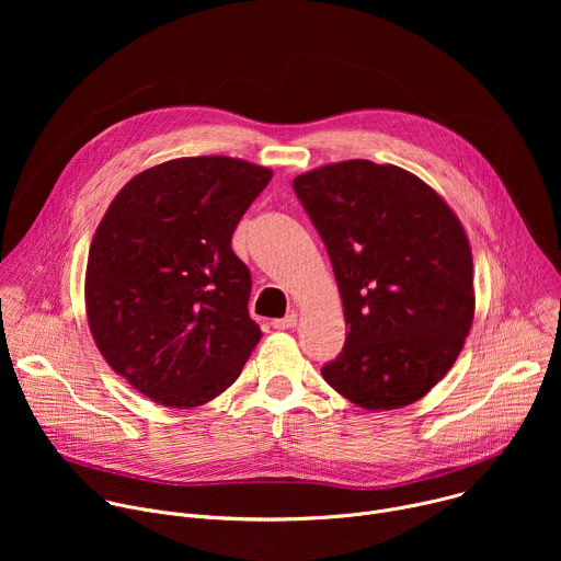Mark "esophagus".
<instances>
[{
	"label": "esophagus",
	"mask_w": 561,
	"mask_h": 561,
	"mask_svg": "<svg viewBox=\"0 0 561 561\" xmlns=\"http://www.w3.org/2000/svg\"><path fill=\"white\" fill-rule=\"evenodd\" d=\"M295 327H297V312H288L282 319H273V329H277V331H288Z\"/></svg>",
	"instance_id": "esophagus-1"
}]
</instances>
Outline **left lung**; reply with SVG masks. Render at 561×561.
<instances>
[{
	"mask_svg": "<svg viewBox=\"0 0 561 561\" xmlns=\"http://www.w3.org/2000/svg\"><path fill=\"white\" fill-rule=\"evenodd\" d=\"M293 188L324 239L348 327L324 379L366 411L415 404L450 370L472 327L461 221L417 175L368 159L301 173Z\"/></svg>",
	"mask_w": 561,
	"mask_h": 561,
	"instance_id": "8db88e82",
	"label": "left lung"
}]
</instances>
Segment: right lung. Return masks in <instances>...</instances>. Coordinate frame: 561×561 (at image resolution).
Segmentation results:
<instances>
[{"instance_id":"add662e5","label":"right lung","mask_w":561,"mask_h":561,"mask_svg":"<svg viewBox=\"0 0 561 561\" xmlns=\"http://www.w3.org/2000/svg\"><path fill=\"white\" fill-rule=\"evenodd\" d=\"M273 171L226 154L137 173L100 221L87 264V317L106 364L169 409L224 392L262 340L234 226Z\"/></svg>"}]
</instances>
